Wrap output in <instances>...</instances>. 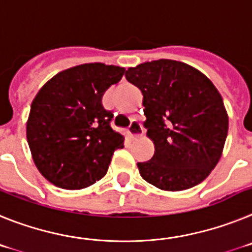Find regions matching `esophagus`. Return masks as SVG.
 Listing matches in <instances>:
<instances>
[{
    "instance_id": "1",
    "label": "esophagus",
    "mask_w": 252,
    "mask_h": 252,
    "mask_svg": "<svg viewBox=\"0 0 252 252\" xmlns=\"http://www.w3.org/2000/svg\"><path fill=\"white\" fill-rule=\"evenodd\" d=\"M128 133L130 134L132 138H138V137L143 134V126H142V124L139 123L138 120H132V123H130L128 128Z\"/></svg>"
}]
</instances>
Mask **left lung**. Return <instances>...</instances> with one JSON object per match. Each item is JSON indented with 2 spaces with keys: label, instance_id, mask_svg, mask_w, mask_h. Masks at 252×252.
<instances>
[{
  "label": "left lung",
  "instance_id": "obj_1",
  "mask_svg": "<svg viewBox=\"0 0 252 252\" xmlns=\"http://www.w3.org/2000/svg\"><path fill=\"white\" fill-rule=\"evenodd\" d=\"M143 95L152 158L138 162L153 187L181 191L202 183L222 156L228 115L220 91L202 72L172 60L144 62L126 72Z\"/></svg>",
  "mask_w": 252,
  "mask_h": 252
}]
</instances>
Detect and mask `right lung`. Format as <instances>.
<instances>
[{
    "mask_svg": "<svg viewBox=\"0 0 252 252\" xmlns=\"http://www.w3.org/2000/svg\"><path fill=\"white\" fill-rule=\"evenodd\" d=\"M126 68L85 63L57 73L39 90L30 108L26 138L32 159L49 183L80 190L102 179L124 137L113 130L102 95Z\"/></svg>",
    "mask_w": 252,
    "mask_h": 252,
    "instance_id": "obj_1",
    "label": "right lung"
}]
</instances>
